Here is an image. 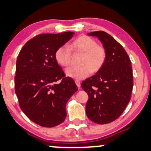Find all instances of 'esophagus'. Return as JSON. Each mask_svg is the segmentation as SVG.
<instances>
[{
    "label": "esophagus",
    "instance_id": "1",
    "mask_svg": "<svg viewBox=\"0 0 151 151\" xmlns=\"http://www.w3.org/2000/svg\"><path fill=\"white\" fill-rule=\"evenodd\" d=\"M75 83H76V84H77V87L79 88L80 86H81V83H80V81H79V80H76V81H75Z\"/></svg>",
    "mask_w": 151,
    "mask_h": 151
}]
</instances>
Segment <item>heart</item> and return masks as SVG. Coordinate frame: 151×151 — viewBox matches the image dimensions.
Instances as JSON below:
<instances>
[{
	"label": "heart",
	"mask_w": 151,
	"mask_h": 151,
	"mask_svg": "<svg viewBox=\"0 0 151 151\" xmlns=\"http://www.w3.org/2000/svg\"><path fill=\"white\" fill-rule=\"evenodd\" d=\"M69 47L61 46L55 52V59L60 65L67 67L70 64L72 51L82 53L79 67H71L65 70L68 77L74 79H83L88 77L91 72H96L104 65L106 58V51L102 45L88 35H81L73 42Z\"/></svg>",
	"instance_id": "1"
}]
</instances>
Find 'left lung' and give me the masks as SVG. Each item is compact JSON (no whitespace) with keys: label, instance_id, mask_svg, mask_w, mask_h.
Returning a JSON list of instances; mask_svg holds the SVG:
<instances>
[{"label":"left lung","instance_id":"1","mask_svg":"<svg viewBox=\"0 0 151 151\" xmlns=\"http://www.w3.org/2000/svg\"><path fill=\"white\" fill-rule=\"evenodd\" d=\"M98 37L106 51L102 68L81 83L88 95L86 105L87 117L98 124L113 122L123 114L131 98L133 74L126 51L109 34L95 31L88 34Z\"/></svg>","mask_w":151,"mask_h":151}]
</instances>
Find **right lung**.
Segmentation results:
<instances>
[{
    "label": "right lung",
    "instance_id": "1",
    "mask_svg": "<svg viewBox=\"0 0 151 151\" xmlns=\"http://www.w3.org/2000/svg\"><path fill=\"white\" fill-rule=\"evenodd\" d=\"M74 34H40L25 44L17 57L14 88L19 104L30 121L42 127H55L65 121L66 103L77 91L55 59L56 49Z\"/></svg>",
    "mask_w": 151,
    "mask_h": 151
}]
</instances>
